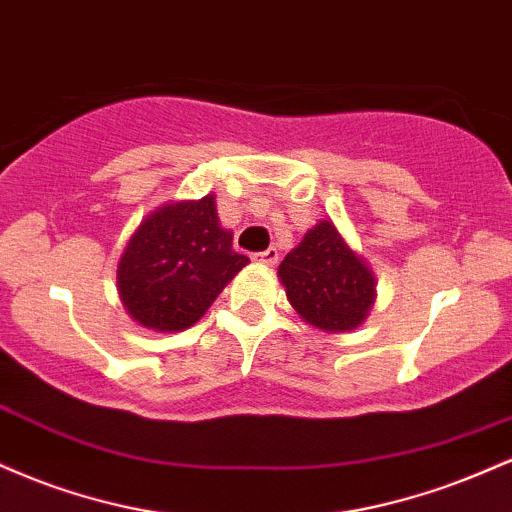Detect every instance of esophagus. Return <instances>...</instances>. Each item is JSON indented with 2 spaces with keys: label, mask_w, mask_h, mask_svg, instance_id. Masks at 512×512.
<instances>
[{
  "label": "esophagus",
  "mask_w": 512,
  "mask_h": 512,
  "mask_svg": "<svg viewBox=\"0 0 512 512\" xmlns=\"http://www.w3.org/2000/svg\"><path fill=\"white\" fill-rule=\"evenodd\" d=\"M257 260L264 262V264H276V262H279V250H276V248L264 250V252H260V255H257Z\"/></svg>",
  "instance_id": "34e87169"
}]
</instances>
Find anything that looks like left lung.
I'll return each mask as SVG.
<instances>
[{"label": "left lung", "mask_w": 512, "mask_h": 512, "mask_svg": "<svg viewBox=\"0 0 512 512\" xmlns=\"http://www.w3.org/2000/svg\"><path fill=\"white\" fill-rule=\"evenodd\" d=\"M286 296L308 325L351 332L375 301V276L332 221H320L279 264Z\"/></svg>", "instance_id": "1"}]
</instances>
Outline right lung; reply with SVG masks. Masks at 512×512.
Here are the masks:
<instances>
[{
  "label": "right lung",
  "mask_w": 512,
  "mask_h": 512,
  "mask_svg": "<svg viewBox=\"0 0 512 512\" xmlns=\"http://www.w3.org/2000/svg\"><path fill=\"white\" fill-rule=\"evenodd\" d=\"M248 264L223 231L214 195L163 204L129 238L117 291L132 320L154 332L192 327L223 286Z\"/></svg>",
  "instance_id": "obj_1"
}]
</instances>
